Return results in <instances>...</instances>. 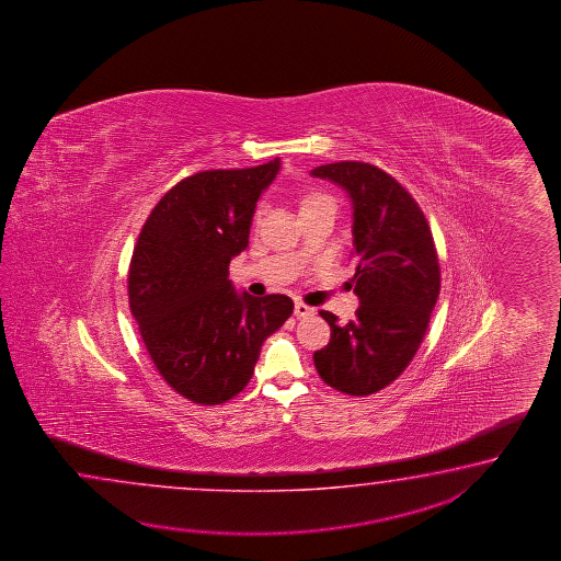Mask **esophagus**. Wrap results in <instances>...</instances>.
Masks as SVG:
<instances>
[{
  "label": "esophagus",
  "mask_w": 561,
  "mask_h": 561,
  "mask_svg": "<svg viewBox=\"0 0 561 561\" xmlns=\"http://www.w3.org/2000/svg\"><path fill=\"white\" fill-rule=\"evenodd\" d=\"M295 314H297L298 319H305V317H312L314 309L307 307L305 302H297V305H295Z\"/></svg>",
  "instance_id": "obj_1"
}]
</instances>
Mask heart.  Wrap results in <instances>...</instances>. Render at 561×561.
<instances>
[{"label":"heart","instance_id":"1","mask_svg":"<svg viewBox=\"0 0 561 561\" xmlns=\"http://www.w3.org/2000/svg\"><path fill=\"white\" fill-rule=\"evenodd\" d=\"M322 201H331L327 194H321V192H309V194H305L302 196V203H300V208H307L310 204L322 203Z\"/></svg>","mask_w":561,"mask_h":561}]
</instances>
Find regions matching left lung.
Here are the masks:
<instances>
[{
    "instance_id": "obj_1",
    "label": "left lung",
    "mask_w": 561,
    "mask_h": 561,
    "mask_svg": "<svg viewBox=\"0 0 561 561\" xmlns=\"http://www.w3.org/2000/svg\"><path fill=\"white\" fill-rule=\"evenodd\" d=\"M310 176L341 186L353 208L357 273L355 321L339 324L329 310V345L314 353L322 381L346 394L377 393L407 369L439 297V261L430 225L413 196L381 168L334 162Z\"/></svg>"
}]
</instances>
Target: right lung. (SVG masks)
<instances>
[{
    "label": "right lung",
    "mask_w": 561,
    "mask_h": 561,
    "mask_svg": "<svg viewBox=\"0 0 561 561\" xmlns=\"http://www.w3.org/2000/svg\"><path fill=\"white\" fill-rule=\"evenodd\" d=\"M278 170L275 158L182 180L156 204L131 254L128 297L144 345L164 381L192 403L239 394L264 341L293 314L285 295L251 297L228 280Z\"/></svg>",
    "instance_id": "1"
}]
</instances>
